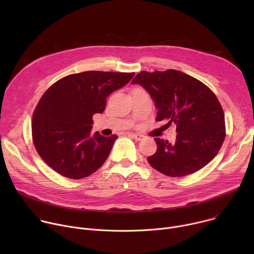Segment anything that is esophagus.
I'll return each mask as SVG.
<instances>
[{"mask_svg":"<svg viewBox=\"0 0 254 254\" xmlns=\"http://www.w3.org/2000/svg\"><path fill=\"white\" fill-rule=\"evenodd\" d=\"M129 135L133 137L135 140H141L144 137L142 134H138V133H129Z\"/></svg>","mask_w":254,"mask_h":254,"instance_id":"obj_1","label":"esophagus"}]
</instances>
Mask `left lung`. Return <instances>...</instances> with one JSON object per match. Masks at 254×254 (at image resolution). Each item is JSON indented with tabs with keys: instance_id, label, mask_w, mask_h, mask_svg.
Wrapping results in <instances>:
<instances>
[{
	"instance_id": "obj_1",
	"label": "left lung",
	"mask_w": 254,
	"mask_h": 254,
	"mask_svg": "<svg viewBox=\"0 0 254 254\" xmlns=\"http://www.w3.org/2000/svg\"><path fill=\"white\" fill-rule=\"evenodd\" d=\"M131 84L150 93L158 108L156 121L177 126L174 142L155 138L157 152L148 158L154 169L170 177H183L214 159L225 138V122L222 106L210 88L174 69L141 71Z\"/></svg>"
}]
</instances>
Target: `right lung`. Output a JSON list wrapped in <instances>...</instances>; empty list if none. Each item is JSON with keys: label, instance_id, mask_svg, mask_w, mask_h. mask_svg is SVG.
<instances>
[{"label": "right lung", "instance_id": "obj_1", "mask_svg": "<svg viewBox=\"0 0 254 254\" xmlns=\"http://www.w3.org/2000/svg\"><path fill=\"white\" fill-rule=\"evenodd\" d=\"M133 75V72L85 71L63 77L46 90L33 114L32 136L49 167L78 180L103 165L118 136L92 133V117L102 114L106 97Z\"/></svg>", "mask_w": 254, "mask_h": 254}]
</instances>
